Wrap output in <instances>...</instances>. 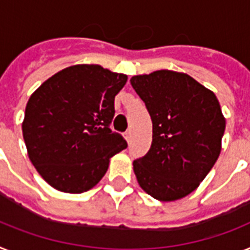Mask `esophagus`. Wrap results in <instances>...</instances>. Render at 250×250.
<instances>
[{
    "label": "esophagus",
    "mask_w": 250,
    "mask_h": 250,
    "mask_svg": "<svg viewBox=\"0 0 250 250\" xmlns=\"http://www.w3.org/2000/svg\"><path fill=\"white\" fill-rule=\"evenodd\" d=\"M124 135H125V139H126L127 142H130V140H131V135H133V134H131V130L127 129L126 131L124 133Z\"/></svg>",
    "instance_id": "34e87169"
}]
</instances>
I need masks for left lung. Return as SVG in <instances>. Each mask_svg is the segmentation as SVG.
I'll use <instances>...</instances> for the list:
<instances>
[{
  "mask_svg": "<svg viewBox=\"0 0 250 250\" xmlns=\"http://www.w3.org/2000/svg\"><path fill=\"white\" fill-rule=\"evenodd\" d=\"M149 112L153 134L134 172L146 193L171 202L195 190L221 152L225 119L214 93L187 74L158 70L130 79Z\"/></svg>",
  "mask_w": 250,
  "mask_h": 250,
  "instance_id": "obj_1",
  "label": "left lung"
}]
</instances>
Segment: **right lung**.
Segmentation results:
<instances>
[{"instance_id":"obj_1","label":"right lung","mask_w":250,"mask_h":250,"mask_svg":"<svg viewBox=\"0 0 250 250\" xmlns=\"http://www.w3.org/2000/svg\"><path fill=\"white\" fill-rule=\"evenodd\" d=\"M126 80L100 65L70 66L29 98L22 137L32 164L51 187L65 193L89 190L113 154L127 147L111 129L115 96Z\"/></svg>"}]
</instances>
